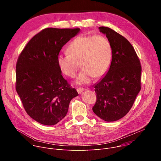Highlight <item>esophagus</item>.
Masks as SVG:
<instances>
[{
	"label": "esophagus",
	"mask_w": 161,
	"mask_h": 161,
	"mask_svg": "<svg viewBox=\"0 0 161 161\" xmlns=\"http://www.w3.org/2000/svg\"><path fill=\"white\" fill-rule=\"evenodd\" d=\"M76 90H77V92H78V94H81L82 92H83L85 90V88H83V87H79Z\"/></svg>",
	"instance_id": "obj_1"
}]
</instances>
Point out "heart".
<instances>
[{"instance_id": "1", "label": "heart", "mask_w": 161, "mask_h": 161, "mask_svg": "<svg viewBox=\"0 0 161 161\" xmlns=\"http://www.w3.org/2000/svg\"><path fill=\"white\" fill-rule=\"evenodd\" d=\"M68 54H59L57 64L62 73L69 78L75 77L80 66L76 82L86 84L92 78H99L108 71L112 58L111 44L102 35H80L67 48ZM80 65H79V64Z\"/></svg>"}]
</instances>
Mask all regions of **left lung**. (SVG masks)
I'll return each mask as SVG.
<instances>
[{"label":"left lung","mask_w":161,"mask_h":161,"mask_svg":"<svg viewBox=\"0 0 161 161\" xmlns=\"http://www.w3.org/2000/svg\"><path fill=\"white\" fill-rule=\"evenodd\" d=\"M111 47L112 60L107 74L94 85V113L106 122L117 121L131 109L141 90L142 66L129 41L113 29L99 27Z\"/></svg>","instance_id":"obj_1"}]
</instances>
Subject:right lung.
Returning <instances> with one entry per match:
<instances>
[{
  "mask_svg": "<svg viewBox=\"0 0 161 161\" xmlns=\"http://www.w3.org/2000/svg\"><path fill=\"white\" fill-rule=\"evenodd\" d=\"M80 30L46 28L29 41L17 60L16 90L27 113L42 125L62 120L78 95L62 76L57 57Z\"/></svg>",
  "mask_w": 161,
  "mask_h": 161,
  "instance_id": "add662e5",
  "label": "right lung"
}]
</instances>
